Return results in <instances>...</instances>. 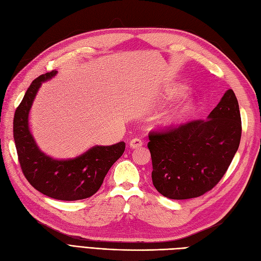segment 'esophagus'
Returning <instances> with one entry per match:
<instances>
[{
	"label": "esophagus",
	"instance_id": "1",
	"mask_svg": "<svg viewBox=\"0 0 261 261\" xmlns=\"http://www.w3.org/2000/svg\"><path fill=\"white\" fill-rule=\"evenodd\" d=\"M143 145H144L143 140L139 139V138H133L130 140V143H129L130 148H138V147H141Z\"/></svg>",
	"mask_w": 261,
	"mask_h": 261
}]
</instances>
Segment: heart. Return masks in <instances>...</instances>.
<instances>
[{
  "label": "heart",
  "mask_w": 261,
  "mask_h": 261,
  "mask_svg": "<svg viewBox=\"0 0 261 261\" xmlns=\"http://www.w3.org/2000/svg\"><path fill=\"white\" fill-rule=\"evenodd\" d=\"M175 117H177V114H172V115L168 116V121H173V120H175Z\"/></svg>",
  "instance_id": "1"
}]
</instances>
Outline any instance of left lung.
<instances>
[{"instance_id":"obj_1","label":"left lung","mask_w":261,"mask_h":261,"mask_svg":"<svg viewBox=\"0 0 261 261\" xmlns=\"http://www.w3.org/2000/svg\"><path fill=\"white\" fill-rule=\"evenodd\" d=\"M242 120L238 99L228 89L204 120L149 133L152 183L170 199H191L211 191L238 151Z\"/></svg>"}]
</instances>
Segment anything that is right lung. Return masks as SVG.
I'll return each instance as SVG.
<instances>
[{"instance_id":"add662e5","label":"right lung","mask_w":261,"mask_h":261,"mask_svg":"<svg viewBox=\"0 0 261 261\" xmlns=\"http://www.w3.org/2000/svg\"><path fill=\"white\" fill-rule=\"evenodd\" d=\"M55 74L52 70L36 78L15 111L13 135L20 169L31 186L51 198L65 201L89 198L122 156L125 143L96 146L72 160H53L41 152L29 132L28 114L41 83Z\"/></svg>"}]
</instances>
